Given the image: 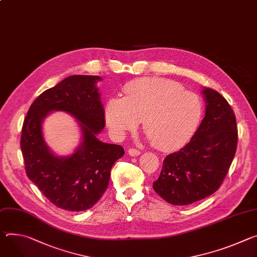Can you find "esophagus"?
Wrapping results in <instances>:
<instances>
[{
	"mask_svg": "<svg viewBox=\"0 0 257 257\" xmlns=\"http://www.w3.org/2000/svg\"><path fill=\"white\" fill-rule=\"evenodd\" d=\"M128 154H129L130 156H132V157H136V156H138V155H141V151L137 150V149H134V148H131V149H129Z\"/></svg>",
	"mask_w": 257,
	"mask_h": 257,
	"instance_id": "1",
	"label": "esophagus"
}]
</instances>
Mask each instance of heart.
I'll list each match as a JSON object with an SVG mask.
<instances>
[{"label":"heart","mask_w":257,"mask_h":257,"mask_svg":"<svg viewBox=\"0 0 257 257\" xmlns=\"http://www.w3.org/2000/svg\"><path fill=\"white\" fill-rule=\"evenodd\" d=\"M203 113L200 97L178 84L163 79H139L124 87V98L114 97L105 106V120L116 135L143 129L157 148L171 150L196 131Z\"/></svg>","instance_id":"obj_1"}]
</instances>
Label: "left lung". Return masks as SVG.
I'll list each match as a JSON object with an SVG mask.
<instances>
[{"instance_id": "1", "label": "left lung", "mask_w": 257, "mask_h": 257, "mask_svg": "<svg viewBox=\"0 0 257 257\" xmlns=\"http://www.w3.org/2000/svg\"><path fill=\"white\" fill-rule=\"evenodd\" d=\"M205 116L198 130L178 152L163 161L155 192L166 202L184 206L215 193L223 182L238 145L234 110L211 88H204Z\"/></svg>"}]
</instances>
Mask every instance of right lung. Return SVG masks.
Instances as JSON below:
<instances>
[{
    "mask_svg": "<svg viewBox=\"0 0 257 257\" xmlns=\"http://www.w3.org/2000/svg\"><path fill=\"white\" fill-rule=\"evenodd\" d=\"M98 76H71L44 91L32 103L22 125L20 148L28 177L52 204L67 211H84L107 189L113 163L123 157L118 145L98 141L105 126L96 82ZM52 110H64L80 122L83 143L72 156L59 158L45 146L41 122Z\"/></svg>",
    "mask_w": 257,
    "mask_h": 257,
    "instance_id": "add662e5",
    "label": "right lung"
}]
</instances>
